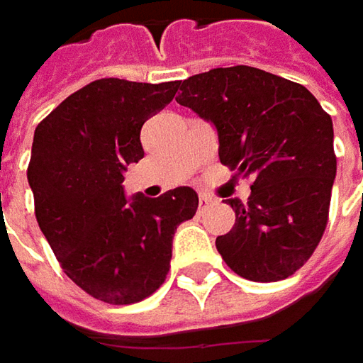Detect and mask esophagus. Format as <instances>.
<instances>
[{
    "label": "esophagus",
    "mask_w": 363,
    "mask_h": 363,
    "mask_svg": "<svg viewBox=\"0 0 363 363\" xmlns=\"http://www.w3.org/2000/svg\"><path fill=\"white\" fill-rule=\"evenodd\" d=\"M212 202H214V200H212L208 194H200V202H198V208H200V210H206L208 206H212Z\"/></svg>",
    "instance_id": "1"
}]
</instances>
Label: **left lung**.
Wrapping results in <instances>:
<instances>
[{
	"label": "left lung",
	"mask_w": 363,
	"mask_h": 363,
	"mask_svg": "<svg viewBox=\"0 0 363 363\" xmlns=\"http://www.w3.org/2000/svg\"><path fill=\"white\" fill-rule=\"evenodd\" d=\"M175 101L216 127L224 165L255 177L248 202L228 200L236 222L216 238L226 264L257 283L299 271L328 226L331 117L305 86L252 66L189 77Z\"/></svg>",
	"instance_id": "8db88e82"
}]
</instances>
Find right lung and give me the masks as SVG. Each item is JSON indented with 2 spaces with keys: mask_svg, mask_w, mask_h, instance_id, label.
I'll list each match as a JSON object with an SVG mask.
<instances>
[{
  "mask_svg": "<svg viewBox=\"0 0 363 363\" xmlns=\"http://www.w3.org/2000/svg\"><path fill=\"white\" fill-rule=\"evenodd\" d=\"M177 86L101 78L35 127L28 184L40 230L64 272L111 305L143 301L163 285L175 230L198 210L188 186L131 200L123 188L127 165L145 155L143 123L174 101Z\"/></svg>",
  "mask_w": 363,
  "mask_h": 363,
  "instance_id": "add662e5",
  "label": "right lung"
}]
</instances>
